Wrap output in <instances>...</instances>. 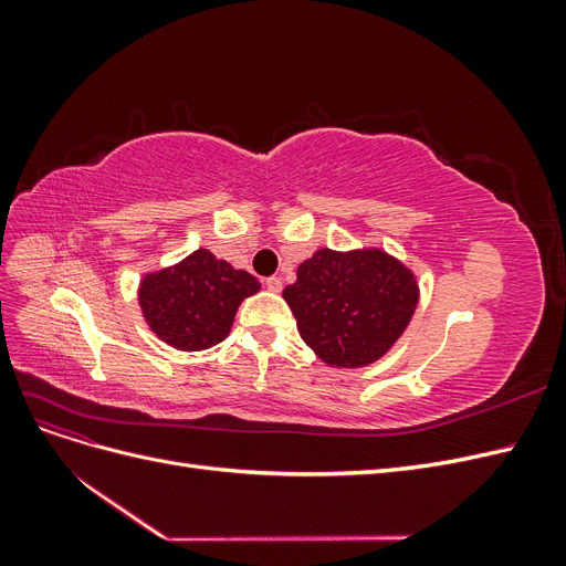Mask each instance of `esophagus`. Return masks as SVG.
<instances>
[{"label":"esophagus","mask_w":566,"mask_h":566,"mask_svg":"<svg viewBox=\"0 0 566 566\" xmlns=\"http://www.w3.org/2000/svg\"><path fill=\"white\" fill-rule=\"evenodd\" d=\"M264 287H266V290H271V293H281L283 281H281V276H271V279H266V281H264Z\"/></svg>","instance_id":"1"}]
</instances>
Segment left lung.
<instances>
[{
  "instance_id": "1",
  "label": "left lung",
  "mask_w": 566,
  "mask_h": 566,
  "mask_svg": "<svg viewBox=\"0 0 566 566\" xmlns=\"http://www.w3.org/2000/svg\"><path fill=\"white\" fill-rule=\"evenodd\" d=\"M418 295L413 271L378 248H323L283 290L302 339L335 368H364L382 358L413 318Z\"/></svg>"
}]
</instances>
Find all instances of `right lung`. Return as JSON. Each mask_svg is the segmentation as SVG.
<instances>
[{
  "label": "right lung",
  "mask_w": 566,
  "mask_h": 566,
  "mask_svg": "<svg viewBox=\"0 0 566 566\" xmlns=\"http://www.w3.org/2000/svg\"><path fill=\"white\" fill-rule=\"evenodd\" d=\"M260 290L243 269L196 250L175 266L146 273L139 304L148 328L181 352H202L231 333L238 306Z\"/></svg>",
  "instance_id": "add662e5"
}]
</instances>
